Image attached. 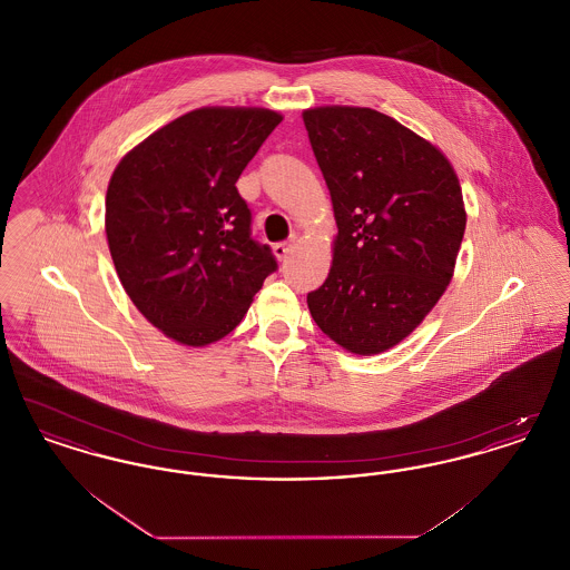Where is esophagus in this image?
<instances>
[{"instance_id": "obj_1", "label": "esophagus", "mask_w": 570, "mask_h": 570, "mask_svg": "<svg viewBox=\"0 0 570 570\" xmlns=\"http://www.w3.org/2000/svg\"><path fill=\"white\" fill-rule=\"evenodd\" d=\"M295 237L293 239H288V242H279V244L273 245V254L279 258V261H286L288 258V254L293 252V247H295Z\"/></svg>"}]
</instances>
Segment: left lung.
Here are the masks:
<instances>
[{
  "label": "left lung",
  "instance_id": "obj_1",
  "mask_svg": "<svg viewBox=\"0 0 570 570\" xmlns=\"http://www.w3.org/2000/svg\"><path fill=\"white\" fill-rule=\"evenodd\" d=\"M303 121L337 222L331 272L307 307L342 348L384 353L453 277L465 230L460 179L432 142L379 110L318 107Z\"/></svg>",
  "mask_w": 570,
  "mask_h": 570
}]
</instances>
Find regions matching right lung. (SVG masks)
I'll list each match as a JSON object with an SVG mask.
<instances>
[{
    "label": "right lung",
    "mask_w": 570,
    "mask_h": 570,
    "mask_svg": "<svg viewBox=\"0 0 570 570\" xmlns=\"http://www.w3.org/2000/svg\"><path fill=\"white\" fill-rule=\"evenodd\" d=\"M282 115L205 107L147 136L117 164L107 190V239L138 312L184 346L228 335L277 269L252 237L237 179Z\"/></svg>",
    "instance_id": "add662e5"
}]
</instances>
